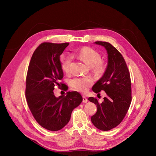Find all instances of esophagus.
<instances>
[{
  "instance_id": "34e87169",
  "label": "esophagus",
  "mask_w": 156,
  "mask_h": 156,
  "mask_svg": "<svg viewBox=\"0 0 156 156\" xmlns=\"http://www.w3.org/2000/svg\"><path fill=\"white\" fill-rule=\"evenodd\" d=\"M87 102V98H86V96H83V102L86 103V102Z\"/></svg>"
}]
</instances>
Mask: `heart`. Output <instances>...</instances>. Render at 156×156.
Returning <instances> with one entry per match:
<instances>
[{
  "label": "heart",
  "mask_w": 156,
  "mask_h": 156,
  "mask_svg": "<svg viewBox=\"0 0 156 156\" xmlns=\"http://www.w3.org/2000/svg\"><path fill=\"white\" fill-rule=\"evenodd\" d=\"M78 57L86 64L92 68L93 72L97 75H102L107 67L105 62L101 60V55L96 50L89 47L81 49L78 54ZM72 58L70 56L62 57L60 58L61 67L65 73H69ZM93 83V80L90 76L76 78L72 80L71 84L75 90L85 93Z\"/></svg>",
  "instance_id": "obj_1"
}]
</instances>
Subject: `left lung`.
Here are the masks:
<instances>
[{"label":"left lung","instance_id":"obj_1","mask_svg":"<svg viewBox=\"0 0 156 156\" xmlns=\"http://www.w3.org/2000/svg\"><path fill=\"white\" fill-rule=\"evenodd\" d=\"M95 44L105 48L108 54L106 70L93 86L95 93L104 91L102 102L93 97L88 100L97 105V112L91 117L93 124L99 129L108 131L119 125L126 115L131 102V79L122 55L112 44L102 41Z\"/></svg>","mask_w":156,"mask_h":156}]
</instances>
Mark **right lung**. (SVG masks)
<instances>
[{
    "mask_svg": "<svg viewBox=\"0 0 156 156\" xmlns=\"http://www.w3.org/2000/svg\"><path fill=\"white\" fill-rule=\"evenodd\" d=\"M69 45V42L41 44L32 55L27 75L25 95L30 110L42 127L53 131L69 123L73 110L83 101L77 91L58 98L54 93L55 85L68 90L59 81L63 77L60 55Z\"/></svg>",
    "mask_w": 156,
    "mask_h": 156,
    "instance_id": "right-lung-1",
    "label": "right lung"
}]
</instances>
